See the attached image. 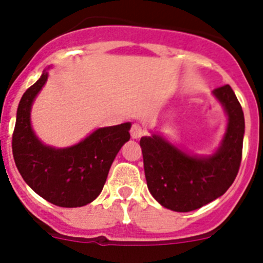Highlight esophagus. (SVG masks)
<instances>
[{
    "label": "esophagus",
    "instance_id": "esophagus-1",
    "mask_svg": "<svg viewBox=\"0 0 263 263\" xmlns=\"http://www.w3.org/2000/svg\"><path fill=\"white\" fill-rule=\"evenodd\" d=\"M130 134H132V138L138 139L145 134V129H143L139 124H134L133 126H132V129H130Z\"/></svg>",
    "mask_w": 263,
    "mask_h": 263
}]
</instances>
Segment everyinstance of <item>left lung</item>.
<instances>
[{
	"label": "left lung",
	"instance_id": "8db88e82",
	"mask_svg": "<svg viewBox=\"0 0 263 263\" xmlns=\"http://www.w3.org/2000/svg\"><path fill=\"white\" fill-rule=\"evenodd\" d=\"M213 95L228 116L227 132L215 154H185L158 134L139 141L148 191L160 205L175 212L199 210L224 195L240 170L245 133L242 108L231 85L216 88Z\"/></svg>",
	"mask_w": 263,
	"mask_h": 263
}]
</instances>
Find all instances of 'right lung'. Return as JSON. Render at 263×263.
Masks as SVG:
<instances>
[{"instance_id": "add662e5", "label": "right lung", "mask_w": 263, "mask_h": 263, "mask_svg": "<svg viewBox=\"0 0 263 263\" xmlns=\"http://www.w3.org/2000/svg\"><path fill=\"white\" fill-rule=\"evenodd\" d=\"M47 76L43 72L20 101L11 139L14 162L23 180L45 200L64 208L87 205L103 191L116 155L130 139L132 124L100 127L71 147L43 145L31 129L30 110Z\"/></svg>"}]
</instances>
